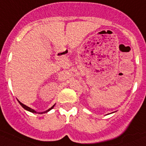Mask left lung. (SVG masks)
<instances>
[{"instance_id":"1","label":"left lung","mask_w":146,"mask_h":146,"mask_svg":"<svg viewBox=\"0 0 146 146\" xmlns=\"http://www.w3.org/2000/svg\"><path fill=\"white\" fill-rule=\"evenodd\" d=\"M111 113H113V112H111Z\"/></svg>"}]
</instances>
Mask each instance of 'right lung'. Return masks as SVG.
Wrapping results in <instances>:
<instances>
[{"instance_id": "right-lung-1", "label": "right lung", "mask_w": 146, "mask_h": 146, "mask_svg": "<svg viewBox=\"0 0 146 146\" xmlns=\"http://www.w3.org/2000/svg\"><path fill=\"white\" fill-rule=\"evenodd\" d=\"M17 101H18L19 102V104H20V105H21V106H22V107L23 109H25V110H27V111H31V112H32V113H39V114H43V113H46V112H48V111H50V110H51L52 109L54 108V106H55V104L54 105H53V106H51V107H50V109H48V110H46V111H42V112H37V111H35V110H33V109H31V108H30V107H29V106H26V105H25V104H22L21 103V102H20V101H19V100H17Z\"/></svg>"}]
</instances>
